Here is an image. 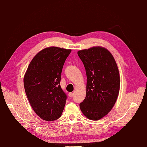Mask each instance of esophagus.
Returning <instances> with one entry per match:
<instances>
[{"label":"esophagus","mask_w":147,"mask_h":147,"mask_svg":"<svg viewBox=\"0 0 147 147\" xmlns=\"http://www.w3.org/2000/svg\"><path fill=\"white\" fill-rule=\"evenodd\" d=\"M68 96H69L70 97H72L74 96V94L72 92L68 93Z\"/></svg>","instance_id":"esophagus-1"}]
</instances>
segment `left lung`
<instances>
[{
  "label": "left lung",
  "mask_w": 147,
  "mask_h": 147,
  "mask_svg": "<svg viewBox=\"0 0 147 147\" xmlns=\"http://www.w3.org/2000/svg\"><path fill=\"white\" fill-rule=\"evenodd\" d=\"M86 68V96L80 104L81 111L88 119L97 121L107 115L118 98L120 77L112 54L101 47L77 52Z\"/></svg>",
  "instance_id": "1"
}]
</instances>
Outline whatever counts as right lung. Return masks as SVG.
Masks as SVG:
<instances>
[{"mask_svg":"<svg viewBox=\"0 0 147 147\" xmlns=\"http://www.w3.org/2000/svg\"><path fill=\"white\" fill-rule=\"evenodd\" d=\"M71 51L55 47L43 49L32 58L24 75L29 102L43 120H57L62 114L67 95L60 85L61 74Z\"/></svg>","mask_w":147,"mask_h":147,"instance_id":"add662e5","label":"right lung"}]
</instances>
